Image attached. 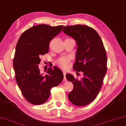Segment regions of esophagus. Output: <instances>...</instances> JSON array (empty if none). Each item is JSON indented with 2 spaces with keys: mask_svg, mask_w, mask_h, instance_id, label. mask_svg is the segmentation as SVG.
Segmentation results:
<instances>
[{
  "mask_svg": "<svg viewBox=\"0 0 126 126\" xmlns=\"http://www.w3.org/2000/svg\"><path fill=\"white\" fill-rule=\"evenodd\" d=\"M63 75H64L63 80H64V81H65V80H66V78H65V75H66V72H65V71H63Z\"/></svg>",
  "mask_w": 126,
  "mask_h": 126,
  "instance_id": "1",
  "label": "esophagus"
}]
</instances>
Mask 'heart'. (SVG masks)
I'll return each mask as SVG.
<instances>
[{
	"label": "heart",
	"instance_id": "obj_1",
	"mask_svg": "<svg viewBox=\"0 0 126 126\" xmlns=\"http://www.w3.org/2000/svg\"><path fill=\"white\" fill-rule=\"evenodd\" d=\"M69 59L67 57H62L59 58L57 62V63L59 67L63 68H66L68 66Z\"/></svg>",
	"mask_w": 126,
	"mask_h": 126
}]
</instances>
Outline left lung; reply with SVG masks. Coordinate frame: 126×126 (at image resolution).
Instances as JSON below:
<instances>
[{
  "mask_svg": "<svg viewBox=\"0 0 126 126\" xmlns=\"http://www.w3.org/2000/svg\"><path fill=\"white\" fill-rule=\"evenodd\" d=\"M63 32L76 41L74 69L83 74L80 80L71 74L65 76L74 85L68 99L76 106H85L94 100L102 87L107 71L106 50L101 37L91 27L79 24L66 26Z\"/></svg>",
  "mask_w": 126,
  "mask_h": 126,
  "instance_id": "1",
  "label": "left lung"
}]
</instances>
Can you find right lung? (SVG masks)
Returning <instances> with one entry per match:
<instances>
[{"instance_id":"right-lung-1","label":"right lung","mask_w":126,"mask_h":126,"mask_svg":"<svg viewBox=\"0 0 126 126\" xmlns=\"http://www.w3.org/2000/svg\"><path fill=\"white\" fill-rule=\"evenodd\" d=\"M63 25L46 24L34 26L22 34L17 43L14 69L17 84L25 98L33 105L44 104L49 98L50 90L62 81L61 69L50 65L44 75L38 64L40 57L48 52L49 43L61 33Z\"/></svg>"}]
</instances>
